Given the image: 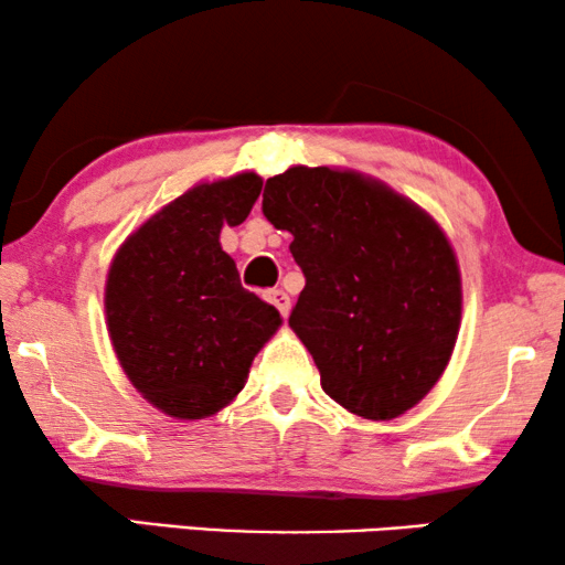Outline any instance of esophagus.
<instances>
[{
    "instance_id": "1",
    "label": "esophagus",
    "mask_w": 565,
    "mask_h": 565,
    "mask_svg": "<svg viewBox=\"0 0 565 565\" xmlns=\"http://www.w3.org/2000/svg\"><path fill=\"white\" fill-rule=\"evenodd\" d=\"M267 300H269V303H273L282 316L290 313V296H288V292H285V290H280V288L267 290Z\"/></svg>"
}]
</instances>
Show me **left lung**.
Segmentation results:
<instances>
[{
  "mask_svg": "<svg viewBox=\"0 0 565 565\" xmlns=\"http://www.w3.org/2000/svg\"><path fill=\"white\" fill-rule=\"evenodd\" d=\"M262 211L292 234L306 288L288 323L323 393L373 422L414 408L460 331V267L439 223L385 182L339 167L269 177Z\"/></svg>",
  "mask_w": 565,
  "mask_h": 565,
  "instance_id": "1",
  "label": "left lung"
}]
</instances>
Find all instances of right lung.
Listing matches in <instances>:
<instances>
[{
  "instance_id": "right-lung-1",
  "label": "right lung",
  "mask_w": 565,
  "mask_h": 565,
  "mask_svg": "<svg viewBox=\"0 0 565 565\" xmlns=\"http://www.w3.org/2000/svg\"><path fill=\"white\" fill-rule=\"evenodd\" d=\"M259 192L254 172L195 184L141 223L107 269V334L122 373L174 419L228 406L282 323L221 249V228L244 223Z\"/></svg>"
}]
</instances>
